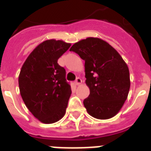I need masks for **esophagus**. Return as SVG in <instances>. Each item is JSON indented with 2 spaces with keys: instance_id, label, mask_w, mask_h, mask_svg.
I'll use <instances>...</instances> for the list:
<instances>
[{
  "instance_id": "34e87169",
  "label": "esophagus",
  "mask_w": 151,
  "mask_h": 151,
  "mask_svg": "<svg viewBox=\"0 0 151 151\" xmlns=\"http://www.w3.org/2000/svg\"><path fill=\"white\" fill-rule=\"evenodd\" d=\"M82 79L80 78H77V79L75 80V82H74V84H75L76 86H78L80 85V84H82Z\"/></svg>"
}]
</instances>
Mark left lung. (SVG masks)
Here are the masks:
<instances>
[{
  "label": "left lung",
  "mask_w": 151,
  "mask_h": 151,
  "mask_svg": "<svg viewBox=\"0 0 151 151\" xmlns=\"http://www.w3.org/2000/svg\"><path fill=\"white\" fill-rule=\"evenodd\" d=\"M73 51L85 60L89 97L83 104L91 116L107 120L115 116L127 99L129 70L116 50L104 40L89 37L75 43Z\"/></svg>",
  "instance_id": "8db88e82"
}]
</instances>
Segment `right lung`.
Here are the masks:
<instances>
[{
  "instance_id": "right-lung-1",
  "label": "right lung",
  "mask_w": 151,
  "mask_h": 151,
  "mask_svg": "<svg viewBox=\"0 0 151 151\" xmlns=\"http://www.w3.org/2000/svg\"><path fill=\"white\" fill-rule=\"evenodd\" d=\"M70 46L62 40H45L31 52L22 67L18 77L22 98L42 123H55L65 114L72 91L66 82L65 69L57 60Z\"/></svg>"
}]
</instances>
